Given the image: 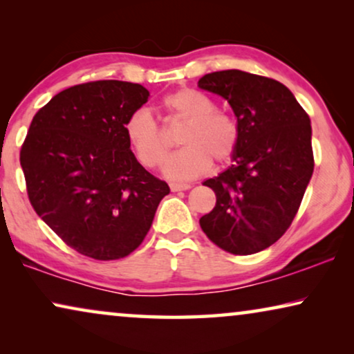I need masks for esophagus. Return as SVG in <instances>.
<instances>
[{"label": "esophagus", "instance_id": "obj_1", "mask_svg": "<svg viewBox=\"0 0 354 354\" xmlns=\"http://www.w3.org/2000/svg\"><path fill=\"white\" fill-rule=\"evenodd\" d=\"M169 187H171L172 192H182V190H188L192 185L190 183H171Z\"/></svg>", "mask_w": 354, "mask_h": 354}]
</instances>
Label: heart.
Wrapping results in <instances>:
<instances>
[{
  "label": "heart",
  "instance_id": "1",
  "mask_svg": "<svg viewBox=\"0 0 354 354\" xmlns=\"http://www.w3.org/2000/svg\"><path fill=\"white\" fill-rule=\"evenodd\" d=\"M164 108L174 119L187 122L178 142L182 149L171 154L162 171L174 180L200 177L216 162L234 158L240 142V129L234 115L217 109L209 95L196 88H180L167 95ZM125 137L143 167L153 169L167 153V140L148 109H135L124 124Z\"/></svg>",
  "mask_w": 354,
  "mask_h": 354
}]
</instances>
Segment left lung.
<instances>
[{"label": "left lung", "instance_id": "left-lung-1", "mask_svg": "<svg viewBox=\"0 0 354 354\" xmlns=\"http://www.w3.org/2000/svg\"><path fill=\"white\" fill-rule=\"evenodd\" d=\"M198 85L229 101L240 129L234 164L203 183L216 193V206L200 225L227 253H258L288 230L311 180L309 115L269 77L230 69L203 75Z\"/></svg>", "mask_w": 354, "mask_h": 354}]
</instances>
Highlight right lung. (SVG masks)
Segmentation results:
<instances>
[{
  "instance_id": "1",
  "label": "right lung",
  "mask_w": 354,
  "mask_h": 354,
  "mask_svg": "<svg viewBox=\"0 0 354 354\" xmlns=\"http://www.w3.org/2000/svg\"><path fill=\"white\" fill-rule=\"evenodd\" d=\"M140 84L96 80L53 96L21 148L28 201L77 253L98 261L142 245L169 185L133 156L124 124L148 101Z\"/></svg>"
}]
</instances>
